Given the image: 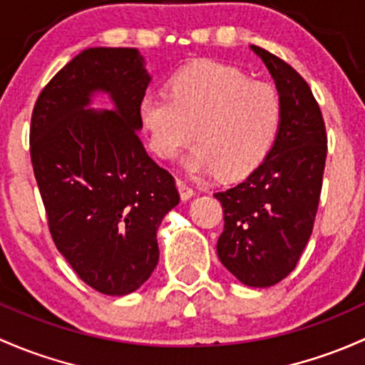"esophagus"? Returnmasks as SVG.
Wrapping results in <instances>:
<instances>
[{"label": "esophagus", "instance_id": "1", "mask_svg": "<svg viewBox=\"0 0 365 365\" xmlns=\"http://www.w3.org/2000/svg\"><path fill=\"white\" fill-rule=\"evenodd\" d=\"M176 187H178L180 195H182L183 201H187V199H190V197H192V195L195 194L194 187H192V185H189V183H187L185 180H182V178L176 180Z\"/></svg>", "mask_w": 365, "mask_h": 365}]
</instances>
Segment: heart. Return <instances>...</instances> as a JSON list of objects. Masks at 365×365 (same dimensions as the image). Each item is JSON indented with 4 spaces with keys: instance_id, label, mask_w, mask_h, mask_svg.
Returning a JSON list of instances; mask_svg holds the SVG:
<instances>
[{
    "instance_id": "b5f03b06",
    "label": "heart",
    "mask_w": 365,
    "mask_h": 365,
    "mask_svg": "<svg viewBox=\"0 0 365 365\" xmlns=\"http://www.w3.org/2000/svg\"><path fill=\"white\" fill-rule=\"evenodd\" d=\"M282 118L279 96L269 83L250 80L237 68L199 63L178 71L170 94L150 92L140 101V120L152 150L176 159L194 141L185 159L195 175L245 178L271 150Z\"/></svg>"
}]
</instances>
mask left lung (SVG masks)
Masks as SVG:
<instances>
[{"label":"left lung","mask_w":365,"mask_h":365,"mask_svg":"<svg viewBox=\"0 0 365 365\" xmlns=\"http://www.w3.org/2000/svg\"><path fill=\"white\" fill-rule=\"evenodd\" d=\"M274 78L282 118L273 148L255 171L215 197L224 208L220 262L248 287H271L297 266L313 232L327 157L320 106L306 80L252 45Z\"/></svg>","instance_id":"8db88e82"}]
</instances>
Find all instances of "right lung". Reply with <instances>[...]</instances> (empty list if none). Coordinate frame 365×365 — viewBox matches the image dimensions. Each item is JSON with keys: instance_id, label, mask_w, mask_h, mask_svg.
<instances>
[{"instance_id": "add662e5", "label": "right lung", "mask_w": 365, "mask_h": 365, "mask_svg": "<svg viewBox=\"0 0 365 365\" xmlns=\"http://www.w3.org/2000/svg\"><path fill=\"white\" fill-rule=\"evenodd\" d=\"M148 82L136 48H87L43 87L31 115V163L53 243L106 295L131 294L150 278L157 229L180 202L173 175L140 140ZM99 90L115 110H83Z\"/></svg>"}]
</instances>
